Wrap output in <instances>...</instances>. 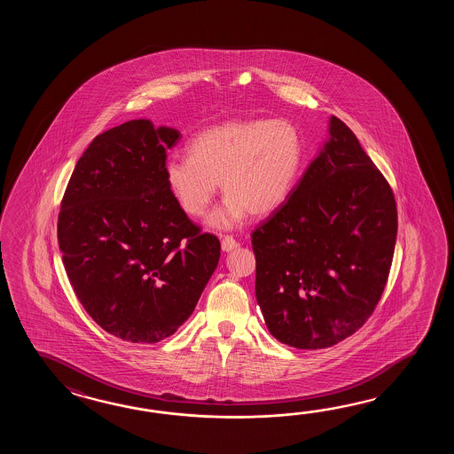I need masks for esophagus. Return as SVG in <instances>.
<instances>
[{"mask_svg": "<svg viewBox=\"0 0 454 454\" xmlns=\"http://www.w3.org/2000/svg\"><path fill=\"white\" fill-rule=\"evenodd\" d=\"M221 245H223V251H231L235 250V248H237L240 243L235 240L233 237H231V235H225V237L223 239V241H221Z\"/></svg>", "mask_w": 454, "mask_h": 454, "instance_id": "34e87169", "label": "esophagus"}]
</instances>
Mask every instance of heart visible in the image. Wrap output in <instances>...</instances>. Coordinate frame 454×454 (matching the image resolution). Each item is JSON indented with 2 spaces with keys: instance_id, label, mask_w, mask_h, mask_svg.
Segmentation results:
<instances>
[{
  "instance_id": "obj_1",
  "label": "heart",
  "mask_w": 454,
  "mask_h": 454,
  "mask_svg": "<svg viewBox=\"0 0 454 454\" xmlns=\"http://www.w3.org/2000/svg\"><path fill=\"white\" fill-rule=\"evenodd\" d=\"M303 153V136L289 120H229L194 136L188 157L165 162V184L184 213L203 217L221 182L227 201L211 223L227 229L247 213L276 211L299 178Z\"/></svg>"
}]
</instances>
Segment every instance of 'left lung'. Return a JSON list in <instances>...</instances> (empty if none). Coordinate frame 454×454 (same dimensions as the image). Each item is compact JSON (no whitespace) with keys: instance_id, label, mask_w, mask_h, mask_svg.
I'll return each instance as SVG.
<instances>
[{"instance_id":"8db88e82","label":"left lung","mask_w":454,"mask_h":454,"mask_svg":"<svg viewBox=\"0 0 454 454\" xmlns=\"http://www.w3.org/2000/svg\"><path fill=\"white\" fill-rule=\"evenodd\" d=\"M329 135L289 198L251 231L258 305L290 348H331L362 328L395 254L391 186L338 116Z\"/></svg>"}]
</instances>
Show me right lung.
Here are the masks:
<instances>
[{
    "label": "right lung",
    "instance_id": "obj_1",
    "mask_svg": "<svg viewBox=\"0 0 454 454\" xmlns=\"http://www.w3.org/2000/svg\"><path fill=\"white\" fill-rule=\"evenodd\" d=\"M172 128L131 120L96 136L61 200L59 243L77 300L106 333L133 344L172 336L193 313L221 256L168 192Z\"/></svg>",
    "mask_w": 454,
    "mask_h": 454
}]
</instances>
